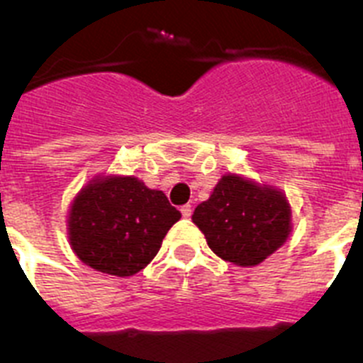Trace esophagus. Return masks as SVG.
I'll return each instance as SVG.
<instances>
[{
	"mask_svg": "<svg viewBox=\"0 0 363 363\" xmlns=\"http://www.w3.org/2000/svg\"><path fill=\"white\" fill-rule=\"evenodd\" d=\"M182 216L184 218H191V214H192V205H182Z\"/></svg>",
	"mask_w": 363,
	"mask_h": 363,
	"instance_id": "esophagus-1",
	"label": "esophagus"
}]
</instances>
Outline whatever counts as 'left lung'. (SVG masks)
<instances>
[{"label":"left lung","instance_id":"8db88e82","mask_svg":"<svg viewBox=\"0 0 363 363\" xmlns=\"http://www.w3.org/2000/svg\"><path fill=\"white\" fill-rule=\"evenodd\" d=\"M192 221L216 256L240 267L262 264L278 251L293 229L291 205L280 189L240 174L221 176Z\"/></svg>","mask_w":363,"mask_h":363}]
</instances>
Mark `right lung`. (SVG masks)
<instances>
[{
	"mask_svg": "<svg viewBox=\"0 0 363 363\" xmlns=\"http://www.w3.org/2000/svg\"><path fill=\"white\" fill-rule=\"evenodd\" d=\"M179 218L165 194L142 179L98 174L70 203L67 234L83 264L125 278L152 262Z\"/></svg>",
	"mask_w": 363,
	"mask_h": 363,
	"instance_id": "right-lung-1",
	"label": "right lung"
}]
</instances>
